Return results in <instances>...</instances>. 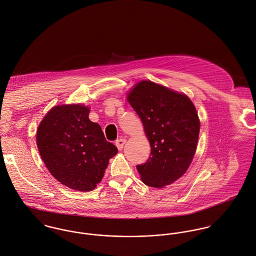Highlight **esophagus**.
Returning a JSON list of instances; mask_svg holds the SVG:
<instances>
[{"label": "esophagus", "mask_w": 256, "mask_h": 256, "mask_svg": "<svg viewBox=\"0 0 256 256\" xmlns=\"http://www.w3.org/2000/svg\"><path fill=\"white\" fill-rule=\"evenodd\" d=\"M125 142H126V139L125 138H120V139L116 140V144L117 148L119 150H121L123 148V146H124Z\"/></svg>", "instance_id": "34e87169"}]
</instances>
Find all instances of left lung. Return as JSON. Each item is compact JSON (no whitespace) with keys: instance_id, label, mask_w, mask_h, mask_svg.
Masks as SVG:
<instances>
[{"instance_id":"8db88e82","label":"left lung","mask_w":256,"mask_h":256,"mask_svg":"<svg viewBox=\"0 0 256 256\" xmlns=\"http://www.w3.org/2000/svg\"><path fill=\"white\" fill-rule=\"evenodd\" d=\"M127 100L139 116L150 144L146 162L137 165L144 184L162 188L186 173L196 150L200 123L185 94L142 80Z\"/></svg>"}]
</instances>
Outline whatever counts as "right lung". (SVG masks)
Segmentation results:
<instances>
[{"label":"right lung","instance_id":"1","mask_svg":"<svg viewBox=\"0 0 256 256\" xmlns=\"http://www.w3.org/2000/svg\"><path fill=\"white\" fill-rule=\"evenodd\" d=\"M90 108L79 104L54 106L41 121L37 146L50 173L62 185L90 192L104 177L118 152L100 126L89 119Z\"/></svg>","mask_w":256,"mask_h":256}]
</instances>
